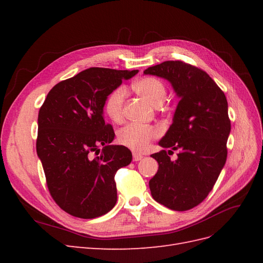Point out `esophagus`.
I'll return each mask as SVG.
<instances>
[{
    "mask_svg": "<svg viewBox=\"0 0 263 263\" xmlns=\"http://www.w3.org/2000/svg\"><path fill=\"white\" fill-rule=\"evenodd\" d=\"M142 158H144V156L140 155V154H136V153H134V154H133V160H134L135 162H137V161L141 160Z\"/></svg>",
    "mask_w": 263,
    "mask_h": 263,
    "instance_id": "obj_1",
    "label": "esophagus"
}]
</instances>
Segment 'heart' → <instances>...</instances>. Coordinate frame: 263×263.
<instances>
[{
  "mask_svg": "<svg viewBox=\"0 0 263 263\" xmlns=\"http://www.w3.org/2000/svg\"><path fill=\"white\" fill-rule=\"evenodd\" d=\"M133 89L156 107L160 106L166 98L164 83L155 77H145L135 81ZM125 98V89L118 86L108 93L104 101V113L114 123L122 122ZM157 135L158 132L153 126L128 124L117 132V141L134 151H142L151 140L157 137Z\"/></svg>",
  "mask_w": 263,
  "mask_h": 263,
  "instance_id": "obj_1",
  "label": "heart"
}]
</instances>
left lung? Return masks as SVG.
I'll use <instances>...</instances> for the list:
<instances>
[{
  "label": "left lung",
  "instance_id": "left-lung-1",
  "mask_svg": "<svg viewBox=\"0 0 263 263\" xmlns=\"http://www.w3.org/2000/svg\"><path fill=\"white\" fill-rule=\"evenodd\" d=\"M144 73L168 80L180 98L170 128L159 141L171 150L151 155L159 168L149 181L150 192L165 208L187 211L205 200L225 165L227 100L205 71L183 61H164ZM172 149L179 150L174 162L168 157Z\"/></svg>",
  "mask_w": 263,
  "mask_h": 263
}]
</instances>
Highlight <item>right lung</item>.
<instances>
[{
	"label": "right lung",
	"instance_id": "obj_1",
	"mask_svg": "<svg viewBox=\"0 0 263 263\" xmlns=\"http://www.w3.org/2000/svg\"><path fill=\"white\" fill-rule=\"evenodd\" d=\"M137 73L86 69L55 84L39 109L36 150L47 186L59 208L72 216L95 218L116 204L115 173L133 156L125 146L110 145L115 134L105 124L103 107L109 92Z\"/></svg>",
	"mask_w": 263,
	"mask_h": 263
}]
</instances>
